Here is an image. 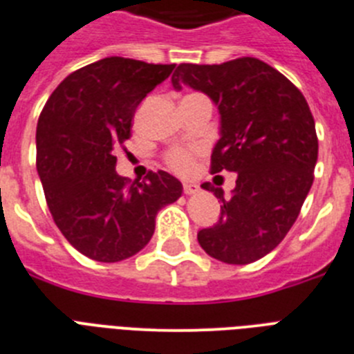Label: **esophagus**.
I'll return each mask as SVG.
<instances>
[{
  "label": "esophagus",
  "mask_w": 354,
  "mask_h": 354,
  "mask_svg": "<svg viewBox=\"0 0 354 354\" xmlns=\"http://www.w3.org/2000/svg\"><path fill=\"white\" fill-rule=\"evenodd\" d=\"M197 190H199V185H196V183H183V192L187 194V196H192V194H196Z\"/></svg>",
  "instance_id": "1"
}]
</instances>
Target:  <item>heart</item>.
<instances>
[{"label": "heart", "mask_w": 354, "mask_h": 354, "mask_svg": "<svg viewBox=\"0 0 354 354\" xmlns=\"http://www.w3.org/2000/svg\"><path fill=\"white\" fill-rule=\"evenodd\" d=\"M165 164L176 173H189L194 164V155L185 149H173L165 155Z\"/></svg>", "instance_id": "b5f03b06"}]
</instances>
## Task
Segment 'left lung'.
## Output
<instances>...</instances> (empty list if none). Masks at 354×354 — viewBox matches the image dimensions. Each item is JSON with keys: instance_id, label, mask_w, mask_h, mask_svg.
<instances>
[{"instance_id": "obj_1", "label": "left lung", "mask_w": 354, "mask_h": 354, "mask_svg": "<svg viewBox=\"0 0 354 354\" xmlns=\"http://www.w3.org/2000/svg\"><path fill=\"white\" fill-rule=\"evenodd\" d=\"M171 81L174 90L187 84L218 106L221 139L209 171L238 174L231 199L201 185L222 206L218 222L201 229L197 241L222 263H254L284 240L314 181L317 136L307 100L279 70L248 56L222 65L181 63Z\"/></svg>"}]
</instances>
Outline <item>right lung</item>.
<instances>
[{
  "instance_id": "obj_1",
  "label": "right lung",
  "mask_w": 354,
  "mask_h": 354,
  "mask_svg": "<svg viewBox=\"0 0 354 354\" xmlns=\"http://www.w3.org/2000/svg\"><path fill=\"white\" fill-rule=\"evenodd\" d=\"M174 65L111 56L75 70L53 91L37 125V169L47 206L68 243L116 263L148 245L158 209L181 196L180 181L148 171L130 183L113 149L130 139L142 98Z\"/></svg>"
}]
</instances>
